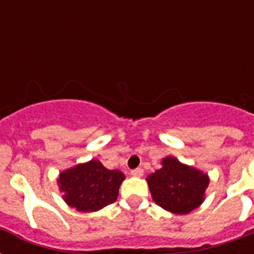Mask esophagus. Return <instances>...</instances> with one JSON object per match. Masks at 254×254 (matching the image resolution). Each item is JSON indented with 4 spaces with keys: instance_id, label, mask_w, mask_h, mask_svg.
<instances>
[{
    "instance_id": "esophagus-1",
    "label": "esophagus",
    "mask_w": 254,
    "mask_h": 254,
    "mask_svg": "<svg viewBox=\"0 0 254 254\" xmlns=\"http://www.w3.org/2000/svg\"><path fill=\"white\" fill-rule=\"evenodd\" d=\"M131 177H135V178H141L143 175V170L141 169V167H138V169H134L131 170Z\"/></svg>"
}]
</instances>
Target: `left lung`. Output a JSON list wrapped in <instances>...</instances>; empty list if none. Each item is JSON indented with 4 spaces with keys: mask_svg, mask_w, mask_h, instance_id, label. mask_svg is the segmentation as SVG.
<instances>
[{
    "mask_svg": "<svg viewBox=\"0 0 254 254\" xmlns=\"http://www.w3.org/2000/svg\"><path fill=\"white\" fill-rule=\"evenodd\" d=\"M161 165V169L146 178L153 200L177 215H186L200 207L209 185L208 174L171 155L165 157Z\"/></svg>",
    "mask_w": 254,
    "mask_h": 254,
    "instance_id": "left-lung-1",
    "label": "left lung"
}]
</instances>
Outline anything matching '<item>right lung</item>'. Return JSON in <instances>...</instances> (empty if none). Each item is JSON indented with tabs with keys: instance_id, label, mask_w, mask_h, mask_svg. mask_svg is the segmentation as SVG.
I'll list each match as a JSON object with an SVG mask.
<instances>
[{
	"instance_id": "obj_1",
	"label": "right lung",
	"mask_w": 254,
	"mask_h": 254,
	"mask_svg": "<svg viewBox=\"0 0 254 254\" xmlns=\"http://www.w3.org/2000/svg\"><path fill=\"white\" fill-rule=\"evenodd\" d=\"M125 179L120 170H108L97 159L77 163L58 177L63 200L79 212H96L116 201Z\"/></svg>"
}]
</instances>
